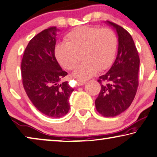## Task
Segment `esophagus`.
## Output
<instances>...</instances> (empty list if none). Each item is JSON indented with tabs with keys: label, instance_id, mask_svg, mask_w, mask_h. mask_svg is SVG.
<instances>
[{
	"label": "esophagus",
	"instance_id": "1",
	"mask_svg": "<svg viewBox=\"0 0 157 157\" xmlns=\"http://www.w3.org/2000/svg\"><path fill=\"white\" fill-rule=\"evenodd\" d=\"M86 82L85 80H83V79H78L77 80V85H78V86H82L83 85H85Z\"/></svg>",
	"mask_w": 157,
	"mask_h": 157
}]
</instances>
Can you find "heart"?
I'll use <instances>...</instances> for the list:
<instances>
[{"instance_id": "obj_1", "label": "heart", "mask_w": 157, "mask_h": 157, "mask_svg": "<svg viewBox=\"0 0 157 157\" xmlns=\"http://www.w3.org/2000/svg\"><path fill=\"white\" fill-rule=\"evenodd\" d=\"M65 41L56 44L55 56L63 67L72 70L78 65L80 55L84 61L73 75L81 79L91 78L98 70L109 67L115 57L118 45L117 37L113 30L96 26L77 28L66 35Z\"/></svg>"}]
</instances>
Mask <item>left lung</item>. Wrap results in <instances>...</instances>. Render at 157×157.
<instances>
[{
  "instance_id": "obj_1",
  "label": "left lung",
  "mask_w": 157,
  "mask_h": 157,
  "mask_svg": "<svg viewBox=\"0 0 157 157\" xmlns=\"http://www.w3.org/2000/svg\"><path fill=\"white\" fill-rule=\"evenodd\" d=\"M105 23L117 34L118 49L112 67L98 80L101 90L95 107L101 115L111 117L124 112L134 100L139 85L140 60L131 35L115 23L109 21Z\"/></svg>"
}]
</instances>
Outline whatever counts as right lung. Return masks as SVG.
<instances>
[{"label": "right lung", "instance_id": "1", "mask_svg": "<svg viewBox=\"0 0 157 157\" xmlns=\"http://www.w3.org/2000/svg\"><path fill=\"white\" fill-rule=\"evenodd\" d=\"M56 27L44 30L30 40L21 63L26 94L40 112L50 117L65 116L70 109L69 98L74 91L68 82H61L67 72L55 56Z\"/></svg>", "mask_w": 157, "mask_h": 157}]
</instances>
